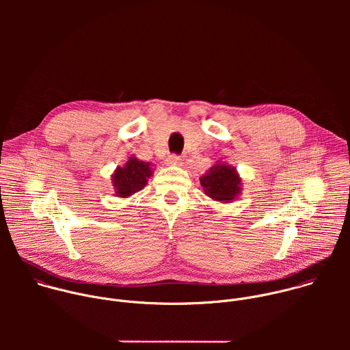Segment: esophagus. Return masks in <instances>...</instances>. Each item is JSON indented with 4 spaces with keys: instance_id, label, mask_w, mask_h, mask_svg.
I'll use <instances>...</instances> for the list:
<instances>
[{
    "instance_id": "34e87169",
    "label": "esophagus",
    "mask_w": 350,
    "mask_h": 350,
    "mask_svg": "<svg viewBox=\"0 0 350 350\" xmlns=\"http://www.w3.org/2000/svg\"><path fill=\"white\" fill-rule=\"evenodd\" d=\"M166 163H167V166H181L183 161L177 155H169L166 159Z\"/></svg>"
}]
</instances>
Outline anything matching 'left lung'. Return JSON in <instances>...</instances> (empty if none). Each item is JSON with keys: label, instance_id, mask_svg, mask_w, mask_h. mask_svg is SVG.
Here are the masks:
<instances>
[{"label": "left lung", "instance_id": "1", "mask_svg": "<svg viewBox=\"0 0 350 350\" xmlns=\"http://www.w3.org/2000/svg\"><path fill=\"white\" fill-rule=\"evenodd\" d=\"M199 181L205 195L221 204H231L242 192V178L237 169L221 161L199 177Z\"/></svg>", "mask_w": 350, "mask_h": 350}]
</instances>
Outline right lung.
Masks as SVG:
<instances>
[{
    "instance_id": "add662e5",
    "label": "right lung",
    "mask_w": 350,
    "mask_h": 350,
    "mask_svg": "<svg viewBox=\"0 0 350 350\" xmlns=\"http://www.w3.org/2000/svg\"><path fill=\"white\" fill-rule=\"evenodd\" d=\"M151 162L139 161L134 155L129 157L124 166H118L111 177L115 195L129 198L141 191L148 184V178L154 174Z\"/></svg>"
}]
</instances>
